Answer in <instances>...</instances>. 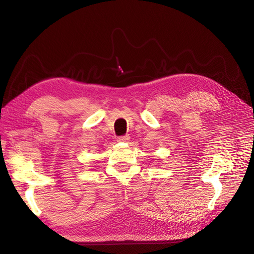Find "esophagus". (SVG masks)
I'll use <instances>...</instances> for the list:
<instances>
[{
	"mask_svg": "<svg viewBox=\"0 0 254 254\" xmlns=\"http://www.w3.org/2000/svg\"><path fill=\"white\" fill-rule=\"evenodd\" d=\"M130 139L129 135H122L118 137V142H127Z\"/></svg>",
	"mask_w": 254,
	"mask_h": 254,
	"instance_id": "esophagus-1",
	"label": "esophagus"
}]
</instances>
